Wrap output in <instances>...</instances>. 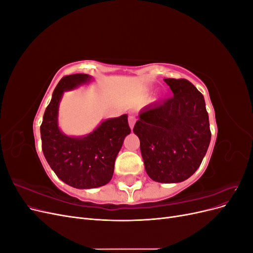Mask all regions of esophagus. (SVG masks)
<instances>
[{
    "label": "esophagus",
    "instance_id": "34e87169",
    "mask_svg": "<svg viewBox=\"0 0 253 253\" xmlns=\"http://www.w3.org/2000/svg\"><path fill=\"white\" fill-rule=\"evenodd\" d=\"M135 121H136L135 117H133V116H128V125H129V127H131V128H133V127H134Z\"/></svg>",
    "mask_w": 253,
    "mask_h": 253
}]
</instances>
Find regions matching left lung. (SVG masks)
<instances>
[{
  "instance_id": "left-lung-1",
  "label": "left lung",
  "mask_w": 253,
  "mask_h": 253,
  "mask_svg": "<svg viewBox=\"0 0 253 253\" xmlns=\"http://www.w3.org/2000/svg\"><path fill=\"white\" fill-rule=\"evenodd\" d=\"M173 96L147 106L133 128L144 168L158 182H180L201 166L211 140L202 93L186 79H165Z\"/></svg>"
}]
</instances>
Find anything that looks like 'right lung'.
Segmentation results:
<instances>
[{"instance_id": "add662e5", "label": "right lung", "mask_w": 253, "mask_h": 253, "mask_svg": "<svg viewBox=\"0 0 253 253\" xmlns=\"http://www.w3.org/2000/svg\"><path fill=\"white\" fill-rule=\"evenodd\" d=\"M89 80L86 74L61 79L40 127L42 151L48 165L61 180L77 189L98 188L110 182L118 152L131 133L126 114L102 121L95 131L83 137H70L60 131L58 110L63 93Z\"/></svg>"}]
</instances>
